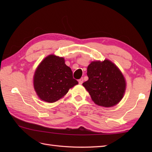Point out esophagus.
Instances as JSON below:
<instances>
[{
  "label": "esophagus",
  "mask_w": 152,
  "mask_h": 152,
  "mask_svg": "<svg viewBox=\"0 0 152 152\" xmlns=\"http://www.w3.org/2000/svg\"><path fill=\"white\" fill-rule=\"evenodd\" d=\"M83 81V79L82 78H81L78 80V82H79L80 84H82Z\"/></svg>",
  "instance_id": "obj_1"
}]
</instances>
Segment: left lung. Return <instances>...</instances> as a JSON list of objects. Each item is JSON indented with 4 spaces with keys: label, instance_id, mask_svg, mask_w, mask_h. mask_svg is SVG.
<instances>
[{
    "label": "left lung",
    "instance_id": "8db88e82",
    "mask_svg": "<svg viewBox=\"0 0 152 152\" xmlns=\"http://www.w3.org/2000/svg\"><path fill=\"white\" fill-rule=\"evenodd\" d=\"M87 75L89 79L83 86L95 104L111 107L121 101L125 91V80L110 61H93L88 66Z\"/></svg>",
    "mask_w": 152,
    "mask_h": 152
}]
</instances>
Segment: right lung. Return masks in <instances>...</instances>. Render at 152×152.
Here are the masks:
<instances>
[{
  "mask_svg": "<svg viewBox=\"0 0 152 152\" xmlns=\"http://www.w3.org/2000/svg\"><path fill=\"white\" fill-rule=\"evenodd\" d=\"M78 82L73 78L72 71L64 59L50 55L42 61L34 76V88L39 98L54 102L66 94Z\"/></svg>",
  "mask_w": 152,
  "mask_h": 152,
  "instance_id": "1",
  "label": "right lung"
}]
</instances>
